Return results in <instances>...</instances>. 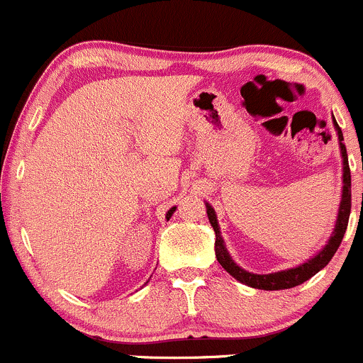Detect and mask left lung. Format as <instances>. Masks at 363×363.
Masks as SVG:
<instances>
[{
    "label": "left lung",
    "instance_id": "1",
    "mask_svg": "<svg viewBox=\"0 0 363 363\" xmlns=\"http://www.w3.org/2000/svg\"><path fill=\"white\" fill-rule=\"evenodd\" d=\"M334 126L337 130V138H339V147H341V155H342V197H341V206H339L337 213V221L336 228H334L333 237L329 239L325 247L318 252L317 256H313L311 259H308L306 263L299 264V267L291 268V270L277 272V274H268V275H258V274H249V272L242 270L240 267H237L233 263V259L230 258L228 251L225 249L223 239L220 235V227H218L216 214L211 206H206L208 208V218L209 223L214 228L216 233V240H214V251H216V259L230 275L235 277L239 282L245 284L249 287H255V289H263V291H280V289H291V287L299 286V284L306 282L308 279H311L315 274L322 270L330 259H333L334 252L337 251L339 244H341L342 237H345L346 227H348L350 220V211H352V174H350V164H348V154H346L345 140H342V131L337 126V123L334 121Z\"/></svg>",
    "mask_w": 363,
    "mask_h": 363
}]
</instances>
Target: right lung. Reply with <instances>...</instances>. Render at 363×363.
I'll list each match as a JSON object with an SVG mask.
<instances>
[{"label":"right lung","instance_id":"1","mask_svg":"<svg viewBox=\"0 0 363 363\" xmlns=\"http://www.w3.org/2000/svg\"><path fill=\"white\" fill-rule=\"evenodd\" d=\"M174 209H177V208H171V209H169V211H167V214H166V218H167V220H169V218H171V214H173V211H174Z\"/></svg>","mask_w":363,"mask_h":363}]
</instances>
